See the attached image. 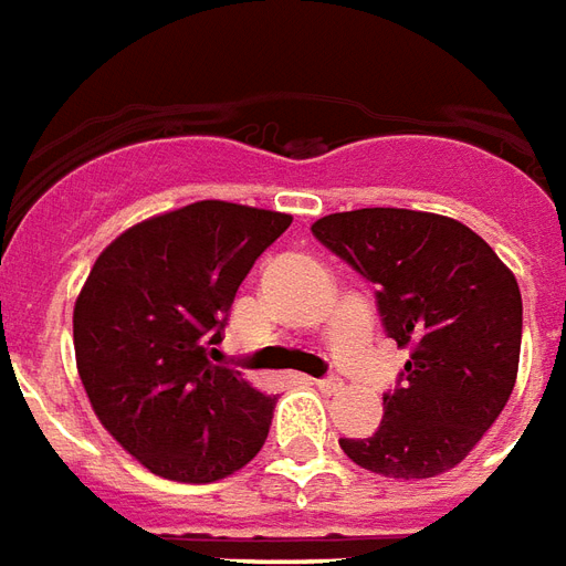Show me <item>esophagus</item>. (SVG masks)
Segmentation results:
<instances>
[{
    "instance_id": "obj_1",
    "label": "esophagus",
    "mask_w": 566,
    "mask_h": 566,
    "mask_svg": "<svg viewBox=\"0 0 566 566\" xmlns=\"http://www.w3.org/2000/svg\"><path fill=\"white\" fill-rule=\"evenodd\" d=\"M316 386L323 391H337L344 382H340V377H323V379H316Z\"/></svg>"
}]
</instances>
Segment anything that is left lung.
I'll return each mask as SVG.
<instances>
[{
  "mask_svg": "<svg viewBox=\"0 0 566 566\" xmlns=\"http://www.w3.org/2000/svg\"><path fill=\"white\" fill-rule=\"evenodd\" d=\"M311 232L377 283L386 334L410 349L398 389L382 395L377 431L344 437L340 449L391 480L447 473L513 395L522 349L513 271L464 222L424 210H344L316 220Z\"/></svg>",
  "mask_w": 566,
  "mask_h": 566,
  "instance_id": "1",
  "label": "left lung"
}]
</instances>
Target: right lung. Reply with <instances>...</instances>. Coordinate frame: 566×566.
<instances>
[{"instance_id":"add662e5","label":"right lung","mask_w":566,"mask_h":566,"mask_svg":"<svg viewBox=\"0 0 566 566\" xmlns=\"http://www.w3.org/2000/svg\"><path fill=\"white\" fill-rule=\"evenodd\" d=\"M292 217L196 201L111 241L74 301L86 398L119 447L175 482L232 476L265 447L274 398L220 365L234 292Z\"/></svg>"}]
</instances>
